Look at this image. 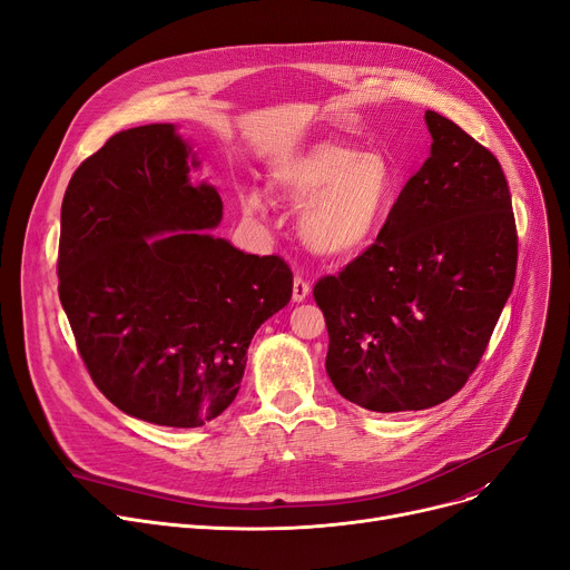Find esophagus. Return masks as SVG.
Here are the masks:
<instances>
[{"label": "esophagus", "instance_id": "obj_1", "mask_svg": "<svg viewBox=\"0 0 570 570\" xmlns=\"http://www.w3.org/2000/svg\"><path fill=\"white\" fill-rule=\"evenodd\" d=\"M309 284L303 277H295L293 279V303H303L309 297Z\"/></svg>", "mask_w": 570, "mask_h": 570}]
</instances>
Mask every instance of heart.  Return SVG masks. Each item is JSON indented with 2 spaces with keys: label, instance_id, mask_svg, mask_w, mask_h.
<instances>
[{
  "label": "heart",
  "instance_id": "b5f03b06",
  "mask_svg": "<svg viewBox=\"0 0 570 570\" xmlns=\"http://www.w3.org/2000/svg\"><path fill=\"white\" fill-rule=\"evenodd\" d=\"M269 185L288 203L303 205L297 235L323 258H353L379 237L397 191L395 173L379 153L342 140H318L275 161ZM247 217L267 213L263 191L243 194Z\"/></svg>",
  "mask_w": 570,
  "mask_h": 570
}]
</instances>
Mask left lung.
<instances>
[{"instance_id":"left-lung-1","label":"left lung","mask_w":570,"mask_h":570,"mask_svg":"<svg viewBox=\"0 0 570 570\" xmlns=\"http://www.w3.org/2000/svg\"><path fill=\"white\" fill-rule=\"evenodd\" d=\"M425 125L430 157L376 243L314 286L331 337L325 372L342 397L376 413L451 400L515 282V217L497 157L434 110Z\"/></svg>"}]
</instances>
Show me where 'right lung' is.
<instances>
[{"label": "right lung", "instance_id": "1", "mask_svg": "<svg viewBox=\"0 0 570 570\" xmlns=\"http://www.w3.org/2000/svg\"><path fill=\"white\" fill-rule=\"evenodd\" d=\"M175 125L115 134L62 200L59 301L99 391L138 421L200 428L239 391L258 327L293 275L213 235L219 191Z\"/></svg>", "mask_w": 570, "mask_h": 570}]
</instances>
